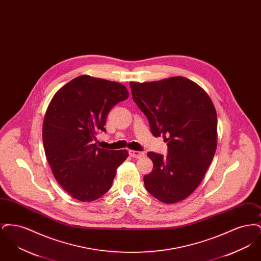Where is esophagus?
<instances>
[{
  "label": "esophagus",
  "mask_w": 261,
  "mask_h": 261,
  "mask_svg": "<svg viewBox=\"0 0 261 261\" xmlns=\"http://www.w3.org/2000/svg\"><path fill=\"white\" fill-rule=\"evenodd\" d=\"M129 154H130V156L136 158V159L142 158L145 155V153L143 151H138V150H129Z\"/></svg>",
  "instance_id": "1"
}]
</instances>
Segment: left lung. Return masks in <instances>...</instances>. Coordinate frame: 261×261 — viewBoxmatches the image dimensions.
Returning a JSON list of instances; mask_svg holds the SVG:
<instances>
[{
	"mask_svg": "<svg viewBox=\"0 0 261 261\" xmlns=\"http://www.w3.org/2000/svg\"><path fill=\"white\" fill-rule=\"evenodd\" d=\"M133 100L148 117L154 137H163L168 154L148 156L152 171L147 191L164 203L188 198L199 187L217 147V114L210 96L182 76L153 82H130Z\"/></svg>",
	"mask_w": 261,
	"mask_h": 261,
	"instance_id": "8db88e82",
	"label": "left lung"
}]
</instances>
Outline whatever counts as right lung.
I'll return each mask as SVG.
<instances>
[{
  "label": "right lung",
  "mask_w": 261,
  "mask_h": 261,
  "mask_svg": "<svg viewBox=\"0 0 261 261\" xmlns=\"http://www.w3.org/2000/svg\"><path fill=\"white\" fill-rule=\"evenodd\" d=\"M128 97L120 83L81 75L50 99L43 121L45 153L56 180L72 198L93 201L103 196L128 158L126 149L93 144L99 131L106 132L109 112Z\"/></svg>",
  "instance_id": "obj_1"
}]
</instances>
